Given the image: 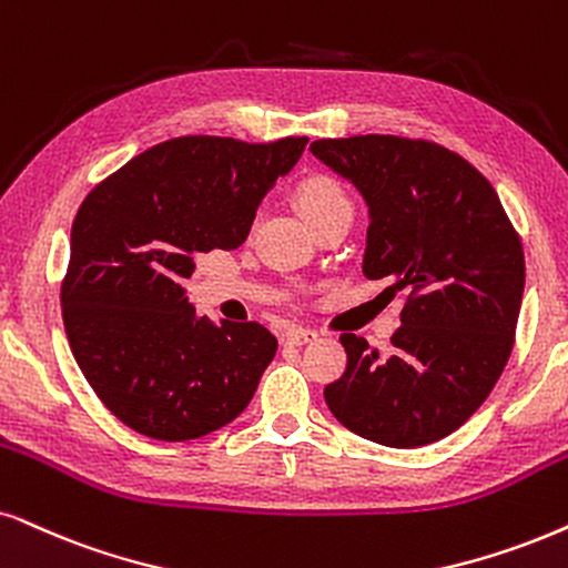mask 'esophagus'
<instances>
[{
	"label": "esophagus",
	"mask_w": 568,
	"mask_h": 568,
	"mask_svg": "<svg viewBox=\"0 0 568 568\" xmlns=\"http://www.w3.org/2000/svg\"><path fill=\"white\" fill-rule=\"evenodd\" d=\"M285 341H288L291 346H304V343L317 341V333L308 327H291L288 333H285Z\"/></svg>",
	"instance_id": "1"
}]
</instances>
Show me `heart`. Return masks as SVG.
<instances>
[{
  "mask_svg": "<svg viewBox=\"0 0 568 568\" xmlns=\"http://www.w3.org/2000/svg\"><path fill=\"white\" fill-rule=\"evenodd\" d=\"M296 201L304 212V217L312 222L314 227L335 214H354V204H351L346 189L329 175H312L298 185Z\"/></svg>",
  "mask_w": 568,
  "mask_h": 568,
  "instance_id": "b5f03b06",
  "label": "heart"
}]
</instances>
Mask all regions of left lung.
I'll return each instance as SVG.
<instances>
[{
  "instance_id": "8db88e82",
  "label": "left lung",
  "mask_w": 568,
  "mask_h": 568,
  "mask_svg": "<svg viewBox=\"0 0 568 568\" xmlns=\"http://www.w3.org/2000/svg\"><path fill=\"white\" fill-rule=\"evenodd\" d=\"M308 152L367 201L364 275L408 291L387 356L341 335L348 364L325 387L329 412L387 448L440 440L485 404L511 356L519 235L483 172L433 141L351 135Z\"/></svg>"
}]
</instances>
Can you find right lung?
<instances>
[{
  "label": "right lung",
  "instance_id": "add662e5",
  "mask_svg": "<svg viewBox=\"0 0 568 568\" xmlns=\"http://www.w3.org/2000/svg\"><path fill=\"white\" fill-rule=\"evenodd\" d=\"M306 141L183 135L133 156L83 199L60 293L64 333L93 393L135 433L193 440L254 398L275 335L260 322L199 317L183 283L199 254L246 241Z\"/></svg>",
  "mask_w": 568,
  "mask_h": 568
}]
</instances>
